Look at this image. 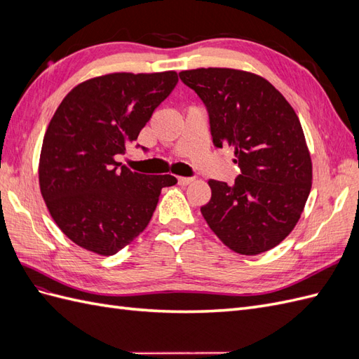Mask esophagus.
Wrapping results in <instances>:
<instances>
[{
    "label": "esophagus",
    "mask_w": 359,
    "mask_h": 359,
    "mask_svg": "<svg viewBox=\"0 0 359 359\" xmlns=\"http://www.w3.org/2000/svg\"><path fill=\"white\" fill-rule=\"evenodd\" d=\"M191 181H193V178H189V177H178L180 186H187V184H190Z\"/></svg>",
    "instance_id": "obj_1"
}]
</instances>
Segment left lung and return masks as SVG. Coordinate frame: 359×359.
Returning a JSON list of instances; mask_svg holds the SVG:
<instances>
[{"instance_id": "obj_1", "label": "left lung", "mask_w": 359, "mask_h": 359, "mask_svg": "<svg viewBox=\"0 0 359 359\" xmlns=\"http://www.w3.org/2000/svg\"><path fill=\"white\" fill-rule=\"evenodd\" d=\"M180 79L199 95L215 148H235L233 186L210 180L201 212L233 252L276 247L298 223L311 189V160L299 119L273 85L233 69H196Z\"/></svg>"}]
</instances>
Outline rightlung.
Returning a JSON list of instances; mask_svg holds the SVG:
<instances>
[{"label": "right lung", "instance_id": "1", "mask_svg": "<svg viewBox=\"0 0 359 359\" xmlns=\"http://www.w3.org/2000/svg\"><path fill=\"white\" fill-rule=\"evenodd\" d=\"M177 83L175 72L112 73L64 97L43 139L39 181L52 219L74 244L118 253L148 226L161 189L177 184L115 161Z\"/></svg>", "mask_w": 359, "mask_h": 359}]
</instances>
